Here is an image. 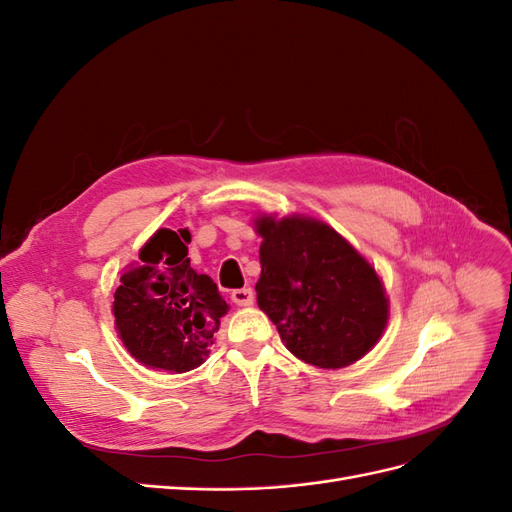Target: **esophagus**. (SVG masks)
Here are the masks:
<instances>
[{"instance_id":"obj_1","label":"esophagus","mask_w":512,"mask_h":512,"mask_svg":"<svg viewBox=\"0 0 512 512\" xmlns=\"http://www.w3.org/2000/svg\"><path fill=\"white\" fill-rule=\"evenodd\" d=\"M232 301L241 307L247 305H254V290L252 288H239V290H232Z\"/></svg>"}]
</instances>
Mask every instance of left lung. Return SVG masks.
<instances>
[{"label": "left lung", "instance_id": "1", "mask_svg": "<svg viewBox=\"0 0 512 512\" xmlns=\"http://www.w3.org/2000/svg\"><path fill=\"white\" fill-rule=\"evenodd\" d=\"M258 307L307 365L342 369L374 348L389 322L376 269L335 228L307 215H256Z\"/></svg>", "mask_w": 512, "mask_h": 512}]
</instances>
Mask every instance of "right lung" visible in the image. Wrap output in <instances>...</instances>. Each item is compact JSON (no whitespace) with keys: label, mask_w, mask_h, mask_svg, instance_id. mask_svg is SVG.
<instances>
[{"label":"right lung","mask_w":512,"mask_h":512,"mask_svg":"<svg viewBox=\"0 0 512 512\" xmlns=\"http://www.w3.org/2000/svg\"><path fill=\"white\" fill-rule=\"evenodd\" d=\"M188 243V228H160L119 277L115 329L126 350L149 369L183 374L203 365L228 312L211 277L190 267Z\"/></svg>","instance_id":"1"}]
</instances>
